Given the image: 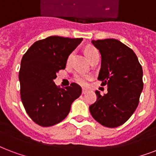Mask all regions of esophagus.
<instances>
[{"label":"esophagus","mask_w":156,"mask_h":156,"mask_svg":"<svg viewBox=\"0 0 156 156\" xmlns=\"http://www.w3.org/2000/svg\"><path fill=\"white\" fill-rule=\"evenodd\" d=\"M86 92H87L86 89H82V94H86Z\"/></svg>","instance_id":"obj_1"}]
</instances>
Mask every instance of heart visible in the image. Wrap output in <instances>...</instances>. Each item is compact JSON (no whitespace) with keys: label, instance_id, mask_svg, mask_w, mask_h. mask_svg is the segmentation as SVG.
<instances>
[{"label":"heart","instance_id":"heart-1","mask_svg":"<svg viewBox=\"0 0 156 156\" xmlns=\"http://www.w3.org/2000/svg\"><path fill=\"white\" fill-rule=\"evenodd\" d=\"M84 53H85V55H86L89 61H91L94 57H95L98 54H99L97 49L93 46L86 47L85 49H84ZM72 53L68 56V58H67L68 62H69V61L72 58ZM73 79H74V80L76 82L77 84H80V85H85L87 84V82L93 79V76L91 74H87V73H76V74L74 75Z\"/></svg>","mask_w":156,"mask_h":156}]
</instances>
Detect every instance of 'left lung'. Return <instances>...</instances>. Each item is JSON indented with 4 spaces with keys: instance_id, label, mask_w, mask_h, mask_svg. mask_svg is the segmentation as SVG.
I'll return each mask as SVG.
<instances>
[{
    "instance_id": "left-lung-1",
    "label": "left lung",
    "mask_w": 156,
    "mask_h": 156,
    "mask_svg": "<svg viewBox=\"0 0 156 156\" xmlns=\"http://www.w3.org/2000/svg\"><path fill=\"white\" fill-rule=\"evenodd\" d=\"M102 56L98 80L107 94L96 90L97 101L89 106L94 119L107 128L120 126L137 109L143 89L142 68L133 49L118 40L92 41Z\"/></svg>"
}]
</instances>
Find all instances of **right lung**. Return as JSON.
I'll return each instance as SVG.
<instances>
[{
	"label": "right lung",
	"mask_w": 156,
	"mask_h": 156,
	"mask_svg": "<svg viewBox=\"0 0 156 156\" xmlns=\"http://www.w3.org/2000/svg\"><path fill=\"white\" fill-rule=\"evenodd\" d=\"M82 38L53 36L37 41L24 54L19 70L20 95L30 118L42 127H49L67 116L71 105L81 94L76 83L61 89L54 80L65 69L70 54Z\"/></svg>",
	"instance_id": "right-lung-1"
}]
</instances>
